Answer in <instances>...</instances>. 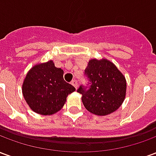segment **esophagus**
Instances as JSON below:
<instances>
[{
    "mask_svg": "<svg viewBox=\"0 0 156 156\" xmlns=\"http://www.w3.org/2000/svg\"><path fill=\"white\" fill-rule=\"evenodd\" d=\"M71 84L73 85V86H74L75 88H78V82H77V80H75V79H73V80H72L71 82Z\"/></svg>",
    "mask_w": 156,
    "mask_h": 156,
    "instance_id": "1",
    "label": "esophagus"
}]
</instances>
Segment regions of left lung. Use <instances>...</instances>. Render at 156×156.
<instances>
[{
	"mask_svg": "<svg viewBox=\"0 0 156 156\" xmlns=\"http://www.w3.org/2000/svg\"><path fill=\"white\" fill-rule=\"evenodd\" d=\"M90 82L87 88L81 85L78 93L86 109L92 114L105 116L119 108L126 95V80L112 62L102 58L91 59L85 69Z\"/></svg>",
	"mask_w": 156,
	"mask_h": 156,
	"instance_id": "left-lung-1",
	"label": "left lung"
}]
</instances>
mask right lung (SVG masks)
I'll list each match as a JSON object with an SVG mask.
<instances>
[{"label": "right lung", "instance_id": "1", "mask_svg": "<svg viewBox=\"0 0 156 156\" xmlns=\"http://www.w3.org/2000/svg\"><path fill=\"white\" fill-rule=\"evenodd\" d=\"M75 88L64 81L63 70L53 61L33 66L26 76L22 94L29 107L37 114L51 115L61 109Z\"/></svg>", "mask_w": 156, "mask_h": 156}]
</instances>
